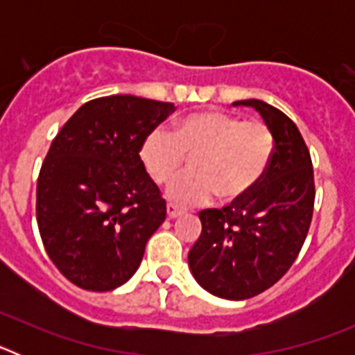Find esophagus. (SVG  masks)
Segmentation results:
<instances>
[{
	"label": "esophagus",
	"instance_id": "34e87169",
	"mask_svg": "<svg viewBox=\"0 0 355 355\" xmlns=\"http://www.w3.org/2000/svg\"><path fill=\"white\" fill-rule=\"evenodd\" d=\"M180 215H183V209L178 208L175 205H172V202H168V205H167V216H168V218H178Z\"/></svg>",
	"mask_w": 355,
	"mask_h": 355
}]
</instances>
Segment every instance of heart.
<instances>
[{
    "label": "heart",
    "mask_w": 355,
    "mask_h": 355,
    "mask_svg": "<svg viewBox=\"0 0 355 355\" xmlns=\"http://www.w3.org/2000/svg\"><path fill=\"white\" fill-rule=\"evenodd\" d=\"M192 155V172L168 187V199L183 206L200 205L216 193L231 202L247 196L263 178L274 155V135L261 121L205 110L178 119L171 131L150 130L139 149L144 168L158 184L168 183Z\"/></svg>",
    "instance_id": "heart-1"
}]
</instances>
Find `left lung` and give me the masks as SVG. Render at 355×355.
I'll return each instance as SVG.
<instances>
[{
	"label": "left lung",
	"instance_id": "obj_1",
	"mask_svg": "<svg viewBox=\"0 0 355 355\" xmlns=\"http://www.w3.org/2000/svg\"><path fill=\"white\" fill-rule=\"evenodd\" d=\"M261 115L274 155L258 184L222 209L199 213L202 231L188 252L197 283L215 297L245 300L274 286L299 256L315 205L309 150L299 128L259 99L236 101Z\"/></svg>",
	"mask_w": 355,
	"mask_h": 355
}]
</instances>
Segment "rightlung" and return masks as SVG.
Masks as SVG:
<instances>
[{"label":"right lung","mask_w":355,"mask_h":355,"mask_svg":"<svg viewBox=\"0 0 355 355\" xmlns=\"http://www.w3.org/2000/svg\"><path fill=\"white\" fill-rule=\"evenodd\" d=\"M174 110L130 94L97 97L51 142L37 183V224L46 252L72 284L110 291L139 270L167 215L139 149Z\"/></svg>","instance_id":"1"}]
</instances>
